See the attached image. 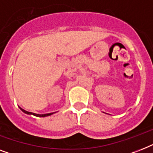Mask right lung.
Segmentation results:
<instances>
[{"label":"right lung","mask_w":153,"mask_h":153,"mask_svg":"<svg viewBox=\"0 0 153 153\" xmlns=\"http://www.w3.org/2000/svg\"><path fill=\"white\" fill-rule=\"evenodd\" d=\"M20 109L22 110L24 113H25V114H32V115H34V116H36V117H47V116H50V115H51V114H53V113H50V114H34V113H31V112H27L26 111V110H25V109H23L22 108H20Z\"/></svg>","instance_id":"right-lung-1"}]
</instances>
